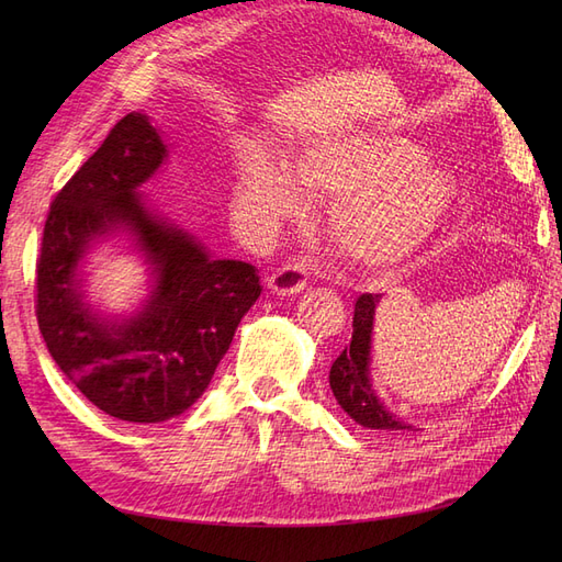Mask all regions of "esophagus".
Here are the masks:
<instances>
[{
    "label": "esophagus",
    "mask_w": 562,
    "mask_h": 562,
    "mask_svg": "<svg viewBox=\"0 0 562 562\" xmlns=\"http://www.w3.org/2000/svg\"><path fill=\"white\" fill-rule=\"evenodd\" d=\"M307 279H310V265L307 260H288L285 265H281L274 274L269 277V291L274 295H297L300 291L307 288Z\"/></svg>",
    "instance_id": "obj_1"
}]
</instances>
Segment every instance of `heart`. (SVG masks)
<instances>
[{
    "instance_id": "1",
    "label": "heart",
    "mask_w": 562,
    "mask_h": 562,
    "mask_svg": "<svg viewBox=\"0 0 562 562\" xmlns=\"http://www.w3.org/2000/svg\"><path fill=\"white\" fill-rule=\"evenodd\" d=\"M291 176L310 196L337 199L330 232L337 246L363 267H389L415 252L446 217L454 182L422 149L382 133H339L304 147ZM239 206L265 225L300 211L302 201L281 166L252 155L236 184Z\"/></svg>"
}]
</instances>
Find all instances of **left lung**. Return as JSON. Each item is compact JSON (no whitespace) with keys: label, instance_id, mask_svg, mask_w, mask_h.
<instances>
[{"label":"left lung","instance_id":"left-lung-1","mask_svg":"<svg viewBox=\"0 0 562 562\" xmlns=\"http://www.w3.org/2000/svg\"><path fill=\"white\" fill-rule=\"evenodd\" d=\"M382 295L363 293L353 307V333L349 347L342 349L330 368V389L342 405V411L366 429L398 434L415 431L413 424L403 422L378 398L370 380V345H372V321Z\"/></svg>","mask_w":562,"mask_h":562}]
</instances>
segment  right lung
<instances>
[{
	"instance_id": "add662e5",
	"label": "right lung",
	"mask_w": 562,
	"mask_h": 562,
	"mask_svg": "<svg viewBox=\"0 0 562 562\" xmlns=\"http://www.w3.org/2000/svg\"><path fill=\"white\" fill-rule=\"evenodd\" d=\"M166 159L140 112L119 119L105 143L56 194L37 258V323L48 353L98 411L133 424L182 415L211 384L236 326L260 297L252 265L213 260L145 206L138 187ZM128 231L156 267L144 312L108 322L82 302L76 269L93 240Z\"/></svg>"
}]
</instances>
